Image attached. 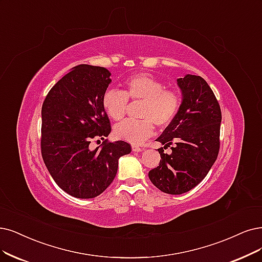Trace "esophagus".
Here are the masks:
<instances>
[{"label":"esophagus","mask_w":262,"mask_h":262,"mask_svg":"<svg viewBox=\"0 0 262 262\" xmlns=\"http://www.w3.org/2000/svg\"><path fill=\"white\" fill-rule=\"evenodd\" d=\"M132 150H133L134 152H140V151H142V148H140L139 146H136V144H133V146H132Z\"/></svg>","instance_id":"34e87169"}]
</instances>
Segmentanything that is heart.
<instances>
[{"mask_svg":"<svg viewBox=\"0 0 262 262\" xmlns=\"http://www.w3.org/2000/svg\"><path fill=\"white\" fill-rule=\"evenodd\" d=\"M128 99L142 101L140 118L142 120H125L115 125L116 138L130 143H140L149 138L158 127H166L177 115L181 98L172 90H165V85L149 74H136L125 82L124 91L108 89L101 99L105 114L114 121L124 118Z\"/></svg>","mask_w":262,"mask_h":262,"instance_id":"heart-1","label":"heart"}]
</instances>
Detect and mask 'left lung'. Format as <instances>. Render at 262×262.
<instances>
[{
	"instance_id": "obj_1",
	"label": "left lung",
	"mask_w": 262,
	"mask_h": 262,
	"mask_svg": "<svg viewBox=\"0 0 262 262\" xmlns=\"http://www.w3.org/2000/svg\"><path fill=\"white\" fill-rule=\"evenodd\" d=\"M182 101L175 119L157 141L164 144L159 166L149 171L151 182L164 193L182 194L206 177L220 148L221 110L214 92L199 75L177 79ZM172 143L170 155L163 149Z\"/></svg>"
}]
</instances>
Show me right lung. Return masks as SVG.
Here are the masks:
<instances>
[{
  "label": "right lung",
  "instance_id": "1",
  "mask_svg": "<svg viewBox=\"0 0 262 262\" xmlns=\"http://www.w3.org/2000/svg\"><path fill=\"white\" fill-rule=\"evenodd\" d=\"M110 75L103 67L76 66L52 87L42 105L43 161L59 188L77 199L101 194L115 178L119 159L132 151L127 142L104 139L111 126L101 99ZM93 139L104 142L93 150Z\"/></svg>",
  "mask_w": 262,
  "mask_h": 262
}]
</instances>
